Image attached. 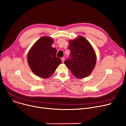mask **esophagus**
<instances>
[{
  "label": "esophagus",
  "instance_id": "obj_1",
  "mask_svg": "<svg viewBox=\"0 0 126 126\" xmlns=\"http://www.w3.org/2000/svg\"><path fill=\"white\" fill-rule=\"evenodd\" d=\"M61 60H62V62L63 63L64 62V61H65V58L64 57H63V58H61Z\"/></svg>",
  "mask_w": 126,
  "mask_h": 126
}]
</instances>
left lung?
Masks as SVG:
<instances>
[{"instance_id": "1", "label": "left lung", "mask_w": 126, "mask_h": 126, "mask_svg": "<svg viewBox=\"0 0 126 126\" xmlns=\"http://www.w3.org/2000/svg\"><path fill=\"white\" fill-rule=\"evenodd\" d=\"M70 57L64 64L79 79L88 77L94 70L96 61L95 52L90 43L82 36L69 41Z\"/></svg>"}]
</instances>
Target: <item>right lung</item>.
<instances>
[{
  "label": "right lung",
  "mask_w": 126,
  "mask_h": 126,
  "mask_svg": "<svg viewBox=\"0 0 126 126\" xmlns=\"http://www.w3.org/2000/svg\"><path fill=\"white\" fill-rule=\"evenodd\" d=\"M52 38L44 36L38 39L29 50L27 60L32 71L36 76L48 78L62 63L56 56L57 50L52 47Z\"/></svg>",
  "instance_id": "1"
}]
</instances>
